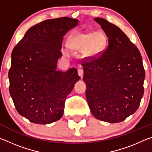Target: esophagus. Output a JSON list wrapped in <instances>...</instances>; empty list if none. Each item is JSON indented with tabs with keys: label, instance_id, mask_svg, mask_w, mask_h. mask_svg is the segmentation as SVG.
<instances>
[{
	"label": "esophagus",
	"instance_id": "1",
	"mask_svg": "<svg viewBox=\"0 0 152 152\" xmlns=\"http://www.w3.org/2000/svg\"><path fill=\"white\" fill-rule=\"evenodd\" d=\"M78 74L79 76L82 78V76H83V74H84L83 70H82V69H81V68H79L78 70Z\"/></svg>",
	"mask_w": 152,
	"mask_h": 152
}]
</instances>
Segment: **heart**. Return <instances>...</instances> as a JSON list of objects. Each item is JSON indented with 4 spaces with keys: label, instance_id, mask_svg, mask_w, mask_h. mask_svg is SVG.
Segmentation results:
<instances>
[{
    "label": "heart",
    "instance_id": "obj_1",
    "mask_svg": "<svg viewBox=\"0 0 152 152\" xmlns=\"http://www.w3.org/2000/svg\"><path fill=\"white\" fill-rule=\"evenodd\" d=\"M107 37L101 31L78 32L72 35L68 40L69 48L77 51H82L84 57L96 58L101 55L107 45ZM65 56H69L66 48L62 49Z\"/></svg>",
    "mask_w": 152,
    "mask_h": 152
}]
</instances>
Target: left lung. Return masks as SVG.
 <instances>
[{
	"label": "left lung",
	"instance_id": "1",
	"mask_svg": "<svg viewBox=\"0 0 152 152\" xmlns=\"http://www.w3.org/2000/svg\"><path fill=\"white\" fill-rule=\"evenodd\" d=\"M109 38L99 58L82 64L86 96L93 116L102 121L119 123L134 113L143 95L142 58L120 28L102 18H94Z\"/></svg>",
	"mask_w": 152,
	"mask_h": 152
}]
</instances>
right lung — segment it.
Instances as JSON below:
<instances>
[{
    "label": "right lung",
    "mask_w": 152,
    "mask_h": 152,
    "mask_svg": "<svg viewBox=\"0 0 152 152\" xmlns=\"http://www.w3.org/2000/svg\"><path fill=\"white\" fill-rule=\"evenodd\" d=\"M78 19H48L31 27L14 48L9 72V92L17 112L36 124L61 119L66 97L80 78L75 68L56 70L64 35Z\"/></svg>",
    "instance_id": "1"
}]
</instances>
